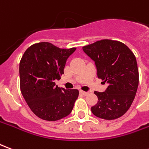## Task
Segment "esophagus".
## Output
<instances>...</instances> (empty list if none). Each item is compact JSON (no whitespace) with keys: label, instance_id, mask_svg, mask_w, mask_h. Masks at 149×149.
<instances>
[{"label":"esophagus","instance_id":"1","mask_svg":"<svg viewBox=\"0 0 149 149\" xmlns=\"http://www.w3.org/2000/svg\"><path fill=\"white\" fill-rule=\"evenodd\" d=\"M80 93H81V94H82V95H84V96H87L88 94V92H84V91L82 90L80 91Z\"/></svg>","mask_w":149,"mask_h":149}]
</instances>
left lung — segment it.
I'll list each match as a JSON object with an SVG mask.
<instances>
[{
    "mask_svg": "<svg viewBox=\"0 0 149 149\" xmlns=\"http://www.w3.org/2000/svg\"><path fill=\"white\" fill-rule=\"evenodd\" d=\"M83 51L95 62L97 77L109 83L103 93L95 92L98 102L91 108L99 118L120 117L131 106L139 84L136 56L125 44L101 40L84 46Z\"/></svg>",
    "mask_w": 149,
    "mask_h": 149,
    "instance_id": "left-lung-1",
    "label": "left lung"
}]
</instances>
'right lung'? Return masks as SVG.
<instances>
[{
  "label": "right lung",
  "mask_w": 149,
  "mask_h": 149,
  "mask_svg": "<svg viewBox=\"0 0 149 149\" xmlns=\"http://www.w3.org/2000/svg\"><path fill=\"white\" fill-rule=\"evenodd\" d=\"M75 50L41 42L24 52L19 66L21 94L39 118L56 121L71 113L79 91L59 88L55 80L64 74L66 61Z\"/></svg>",
  "instance_id": "right-lung-1"
}]
</instances>
